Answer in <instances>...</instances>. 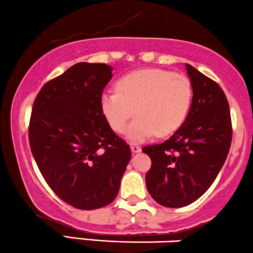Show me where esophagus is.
<instances>
[{
  "label": "esophagus",
  "instance_id": "34e87169",
  "mask_svg": "<svg viewBox=\"0 0 253 253\" xmlns=\"http://www.w3.org/2000/svg\"><path fill=\"white\" fill-rule=\"evenodd\" d=\"M130 148H131L132 153H139L141 151V147L138 144H130Z\"/></svg>",
  "mask_w": 253,
  "mask_h": 253
}]
</instances>
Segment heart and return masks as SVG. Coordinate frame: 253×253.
Here are the masks:
<instances>
[{
    "label": "heart",
    "mask_w": 253,
    "mask_h": 253,
    "mask_svg": "<svg viewBox=\"0 0 253 253\" xmlns=\"http://www.w3.org/2000/svg\"><path fill=\"white\" fill-rule=\"evenodd\" d=\"M192 97L191 80L185 74L145 68L122 77L116 91L104 92L100 108L116 132L126 129L135 112L137 117L130 124L127 136L141 141L154 133L167 136L176 131L188 114Z\"/></svg>",
    "instance_id": "obj_1"
}]
</instances>
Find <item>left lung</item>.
Masks as SVG:
<instances>
[{"instance_id": "1", "label": "left lung", "mask_w": 253, "mask_h": 253, "mask_svg": "<svg viewBox=\"0 0 253 253\" xmlns=\"http://www.w3.org/2000/svg\"><path fill=\"white\" fill-rule=\"evenodd\" d=\"M193 99L185 123L170 138L143 147L151 167L147 189L157 204L177 209L194 203L210 188L232 141L227 98L214 80L186 64Z\"/></svg>"}]
</instances>
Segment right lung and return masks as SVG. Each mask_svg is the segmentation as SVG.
Segmentation results:
<instances>
[{
	"label": "right lung",
	"instance_id": "right-lung-1",
	"mask_svg": "<svg viewBox=\"0 0 253 253\" xmlns=\"http://www.w3.org/2000/svg\"><path fill=\"white\" fill-rule=\"evenodd\" d=\"M112 67L78 62L39 91L29 121V145L43 179L79 210L111 204L131 157L110 127L100 96Z\"/></svg>",
	"mask_w": 253,
	"mask_h": 253
}]
</instances>
